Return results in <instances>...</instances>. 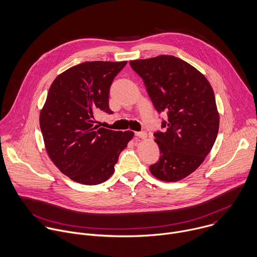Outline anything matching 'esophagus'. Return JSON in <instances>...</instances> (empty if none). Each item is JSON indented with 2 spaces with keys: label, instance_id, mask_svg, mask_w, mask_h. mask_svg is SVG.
<instances>
[{
  "label": "esophagus",
  "instance_id": "1",
  "mask_svg": "<svg viewBox=\"0 0 257 257\" xmlns=\"http://www.w3.org/2000/svg\"><path fill=\"white\" fill-rule=\"evenodd\" d=\"M135 136L138 137V138H141V139H146L147 138V134L145 132H136Z\"/></svg>",
  "mask_w": 257,
  "mask_h": 257
}]
</instances>
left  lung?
Masks as SVG:
<instances>
[{"label": "left lung", "mask_w": 257, "mask_h": 257, "mask_svg": "<svg viewBox=\"0 0 257 257\" xmlns=\"http://www.w3.org/2000/svg\"><path fill=\"white\" fill-rule=\"evenodd\" d=\"M154 107L167 114L163 132L154 133L159 161L150 166L156 178L175 182L192 173L212 150L219 132L213 88L195 68L174 56L131 61Z\"/></svg>", "instance_id": "8db88e82"}]
</instances>
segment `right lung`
<instances>
[{"label":"right lung","mask_w":257,"mask_h":257,"mask_svg":"<svg viewBox=\"0 0 257 257\" xmlns=\"http://www.w3.org/2000/svg\"><path fill=\"white\" fill-rule=\"evenodd\" d=\"M126 62H86L59 75L50 85L39 123L46 152L72 180L96 185L114 172L119 154L134 137L94 124V113L113 112L109 90Z\"/></svg>","instance_id":"obj_1"}]
</instances>
